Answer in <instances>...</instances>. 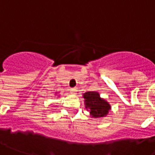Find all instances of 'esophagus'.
Wrapping results in <instances>:
<instances>
[{
  "instance_id": "34e87169",
  "label": "esophagus",
  "mask_w": 155,
  "mask_h": 155,
  "mask_svg": "<svg viewBox=\"0 0 155 155\" xmlns=\"http://www.w3.org/2000/svg\"><path fill=\"white\" fill-rule=\"evenodd\" d=\"M70 92L71 94L75 95L76 94V92H77V88H75V87H73V88H71Z\"/></svg>"
}]
</instances>
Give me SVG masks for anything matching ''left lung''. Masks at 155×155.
Here are the masks:
<instances>
[{
	"label": "left lung",
	"mask_w": 155,
	"mask_h": 155,
	"mask_svg": "<svg viewBox=\"0 0 155 155\" xmlns=\"http://www.w3.org/2000/svg\"><path fill=\"white\" fill-rule=\"evenodd\" d=\"M85 108L90 112V116L94 118L104 117L108 115L111 106L106 100L100 97L99 92H87L83 94Z\"/></svg>",
	"instance_id": "1"
}]
</instances>
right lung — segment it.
I'll return each mask as SVG.
<instances>
[{
	"label": "right lung",
	"mask_w": 155,
	"mask_h": 155,
	"mask_svg": "<svg viewBox=\"0 0 155 155\" xmlns=\"http://www.w3.org/2000/svg\"><path fill=\"white\" fill-rule=\"evenodd\" d=\"M57 93H58V92H56V94H57Z\"/></svg>",
	"instance_id": "add662e5"
}]
</instances>
